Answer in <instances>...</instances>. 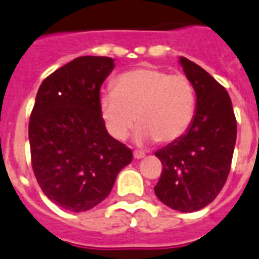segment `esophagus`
Here are the masks:
<instances>
[{
	"label": "esophagus",
	"instance_id": "obj_1",
	"mask_svg": "<svg viewBox=\"0 0 259 259\" xmlns=\"http://www.w3.org/2000/svg\"><path fill=\"white\" fill-rule=\"evenodd\" d=\"M134 154V158H137V159H140V158H142V157H145V153L144 151H138V150H136L133 153Z\"/></svg>",
	"mask_w": 259,
	"mask_h": 259
}]
</instances>
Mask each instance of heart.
<instances>
[{"label": "heart", "mask_w": 259, "mask_h": 259, "mask_svg": "<svg viewBox=\"0 0 259 259\" xmlns=\"http://www.w3.org/2000/svg\"><path fill=\"white\" fill-rule=\"evenodd\" d=\"M105 127L114 140L123 141L137 123L138 142L180 140L195 115V88L188 75L145 66L126 71L114 81V89L98 98Z\"/></svg>", "instance_id": "1"}]
</instances>
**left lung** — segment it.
Listing matches in <instances>:
<instances>
[{
  "label": "left lung",
  "mask_w": 259,
  "mask_h": 259,
  "mask_svg": "<svg viewBox=\"0 0 259 259\" xmlns=\"http://www.w3.org/2000/svg\"><path fill=\"white\" fill-rule=\"evenodd\" d=\"M180 62L195 88L197 110L186 134L155 151L162 173L154 193L166 206L191 213L213 202L228 180L237 119L224 86L188 58Z\"/></svg>",
  "instance_id": "1"
}]
</instances>
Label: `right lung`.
Here are the masks:
<instances>
[{
  "instance_id": "right-lung-1",
  "label": "right lung",
  "mask_w": 259,
  "mask_h": 259,
  "mask_svg": "<svg viewBox=\"0 0 259 259\" xmlns=\"http://www.w3.org/2000/svg\"><path fill=\"white\" fill-rule=\"evenodd\" d=\"M114 69L110 57L83 56L48 75L29 122L31 167L44 194L62 209L102 202L133 153L109 136L98 98Z\"/></svg>"
}]
</instances>
